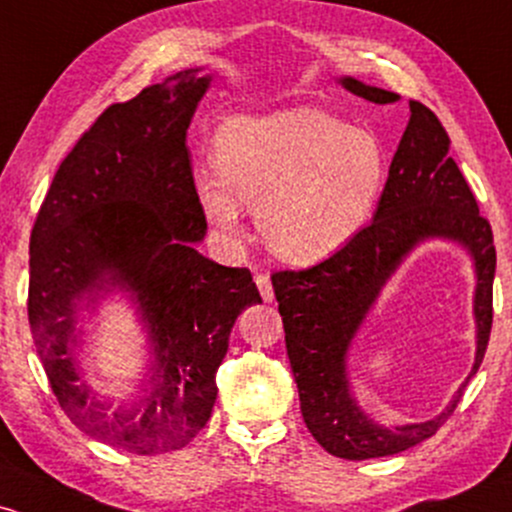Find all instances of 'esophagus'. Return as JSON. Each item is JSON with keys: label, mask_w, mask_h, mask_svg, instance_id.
<instances>
[{"label": "esophagus", "mask_w": 512, "mask_h": 512, "mask_svg": "<svg viewBox=\"0 0 512 512\" xmlns=\"http://www.w3.org/2000/svg\"><path fill=\"white\" fill-rule=\"evenodd\" d=\"M255 284L257 289H260V296L264 301H274V289H272V279H269V274H257L255 276Z\"/></svg>", "instance_id": "1"}]
</instances>
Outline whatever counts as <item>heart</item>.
<instances>
[{
	"label": "heart",
	"instance_id": "b5f03b06",
	"mask_svg": "<svg viewBox=\"0 0 512 512\" xmlns=\"http://www.w3.org/2000/svg\"><path fill=\"white\" fill-rule=\"evenodd\" d=\"M214 161L219 175H197L211 226L240 238V207L255 209L264 245L291 264L342 250L366 226L385 180L373 134L308 108L226 122Z\"/></svg>",
	"mask_w": 512,
	"mask_h": 512
}]
</instances>
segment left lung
<instances>
[{"label":"left lung","mask_w":512,"mask_h":512,"mask_svg":"<svg viewBox=\"0 0 512 512\" xmlns=\"http://www.w3.org/2000/svg\"><path fill=\"white\" fill-rule=\"evenodd\" d=\"M342 84L366 101H397V93L356 79H342ZM409 110L373 221L327 260L272 274L303 421L322 448L344 460L387 457L414 448L445 424L462 397L460 390L443 414L424 424L385 428L370 421L349 395L346 349L351 337L385 281L419 240H457L477 262V361L472 375L491 337L496 274L491 223L479 214L477 199L448 154L450 139L438 117L416 101H409Z\"/></svg>","instance_id":"8db88e82"}]
</instances>
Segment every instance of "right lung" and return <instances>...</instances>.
<instances>
[{
	"instance_id": "right-lung-1",
	"label": "right lung",
	"mask_w": 512,
	"mask_h": 512,
	"mask_svg": "<svg viewBox=\"0 0 512 512\" xmlns=\"http://www.w3.org/2000/svg\"><path fill=\"white\" fill-rule=\"evenodd\" d=\"M175 74L113 103L57 168L31 231L28 322L52 392L81 431L134 455L180 450L207 426L240 310L262 303L250 269L192 248L204 238L185 137L209 76ZM105 280L138 293L155 342L145 395L101 403L75 370V303Z\"/></svg>"
}]
</instances>
